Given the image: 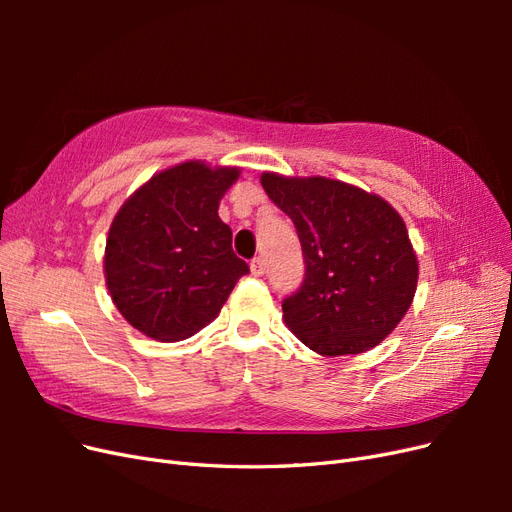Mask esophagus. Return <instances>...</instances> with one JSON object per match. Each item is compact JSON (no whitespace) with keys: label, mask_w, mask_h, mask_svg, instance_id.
I'll use <instances>...</instances> for the list:
<instances>
[{"label":"esophagus","mask_w":512,"mask_h":512,"mask_svg":"<svg viewBox=\"0 0 512 512\" xmlns=\"http://www.w3.org/2000/svg\"><path fill=\"white\" fill-rule=\"evenodd\" d=\"M250 269H252V273H254L256 277L265 275V260H262L260 256H256V258L250 262Z\"/></svg>","instance_id":"obj_1"}]
</instances>
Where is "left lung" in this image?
Instances as JSON below:
<instances>
[{"mask_svg": "<svg viewBox=\"0 0 512 512\" xmlns=\"http://www.w3.org/2000/svg\"><path fill=\"white\" fill-rule=\"evenodd\" d=\"M262 188L292 220L305 277L284 299V322L322 356L378 346L406 316L418 262L401 215L376 194L327 177L262 173Z\"/></svg>", "mask_w": 512, "mask_h": 512, "instance_id": "obj_1", "label": "left lung"}]
</instances>
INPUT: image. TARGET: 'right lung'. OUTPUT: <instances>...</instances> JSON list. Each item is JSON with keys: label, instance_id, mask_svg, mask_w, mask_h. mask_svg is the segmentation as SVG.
I'll return each mask as SVG.
<instances>
[{"label": "right lung", "instance_id": "1", "mask_svg": "<svg viewBox=\"0 0 512 512\" xmlns=\"http://www.w3.org/2000/svg\"><path fill=\"white\" fill-rule=\"evenodd\" d=\"M239 168L183 162L138 188L108 230L104 275L119 314L158 342H179L220 314L247 262L218 215Z\"/></svg>", "mask_w": 512, "mask_h": 512}]
</instances>
